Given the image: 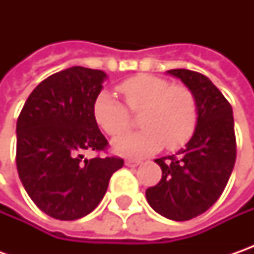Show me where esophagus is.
I'll return each instance as SVG.
<instances>
[{"label": "esophagus", "instance_id": "obj_1", "mask_svg": "<svg viewBox=\"0 0 254 254\" xmlns=\"http://www.w3.org/2000/svg\"><path fill=\"white\" fill-rule=\"evenodd\" d=\"M124 164H126V167H131V168H134V167L140 165V161H135V160H126Z\"/></svg>", "mask_w": 254, "mask_h": 254}]
</instances>
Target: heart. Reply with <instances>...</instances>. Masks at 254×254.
I'll list each match as a JSON object with an SVG mask.
<instances>
[{"label":"heart","instance_id":"heart-1","mask_svg":"<svg viewBox=\"0 0 254 254\" xmlns=\"http://www.w3.org/2000/svg\"><path fill=\"white\" fill-rule=\"evenodd\" d=\"M128 109L142 113L144 131L126 134L113 141V150L126 157H144L164 145L177 150L190 141L198 124V103L188 87L172 86L167 79L135 74L117 86ZM93 116L109 135H120L131 127V116L112 93L103 90L93 104Z\"/></svg>","mask_w":254,"mask_h":254}]
</instances>
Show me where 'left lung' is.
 I'll use <instances>...</instances> for the list:
<instances>
[{
	"instance_id": "8db88e82",
	"label": "left lung",
	"mask_w": 254,
	"mask_h": 254,
	"mask_svg": "<svg viewBox=\"0 0 254 254\" xmlns=\"http://www.w3.org/2000/svg\"><path fill=\"white\" fill-rule=\"evenodd\" d=\"M198 103V124L175 155L155 160L161 181L145 190L152 209L171 220H190L219 199L236 161L233 112L220 90L203 74L188 69L168 70Z\"/></svg>"
}]
</instances>
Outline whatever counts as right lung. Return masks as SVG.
Segmentation results:
<instances>
[{
    "label": "right lung",
    "mask_w": 254,
    "mask_h": 254,
    "mask_svg": "<svg viewBox=\"0 0 254 254\" xmlns=\"http://www.w3.org/2000/svg\"><path fill=\"white\" fill-rule=\"evenodd\" d=\"M107 74L73 66L38 84L16 122V168L25 190L46 215L80 219L103 199L109 181L124 161L84 158L103 151L107 140L93 116V104Z\"/></svg>",
    "instance_id": "right-lung-1"
}]
</instances>
